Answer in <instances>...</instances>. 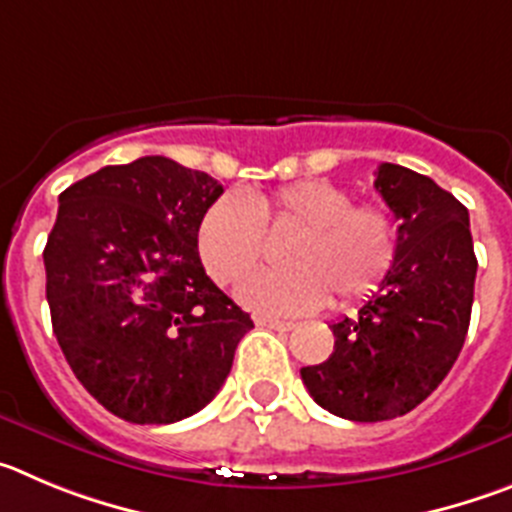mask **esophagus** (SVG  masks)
I'll return each mask as SVG.
<instances>
[{
	"label": "esophagus",
	"instance_id": "1",
	"mask_svg": "<svg viewBox=\"0 0 512 512\" xmlns=\"http://www.w3.org/2000/svg\"><path fill=\"white\" fill-rule=\"evenodd\" d=\"M257 326L262 329H275V331H290L296 324H290V321H278V319H267V316H257L255 319Z\"/></svg>",
	"mask_w": 512,
	"mask_h": 512
}]
</instances>
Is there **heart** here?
<instances>
[{"mask_svg":"<svg viewBox=\"0 0 512 512\" xmlns=\"http://www.w3.org/2000/svg\"><path fill=\"white\" fill-rule=\"evenodd\" d=\"M265 229H298L285 270H257L237 288L262 313H308L329 301L367 298L398 260V224L388 209L354 206L347 188L298 181L273 193H224L199 224V255L216 283H234L260 260Z\"/></svg>","mask_w":512,"mask_h":512,"instance_id":"b5f03b06","label":"heart"}]
</instances>
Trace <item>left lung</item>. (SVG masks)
Wrapping results in <instances>:
<instances>
[{
    "instance_id": "left-lung-1",
    "label": "left lung",
    "mask_w": 512,
    "mask_h": 512,
    "mask_svg": "<svg viewBox=\"0 0 512 512\" xmlns=\"http://www.w3.org/2000/svg\"><path fill=\"white\" fill-rule=\"evenodd\" d=\"M398 227V260L354 319L331 324L334 352L303 367L311 398L347 421L405 416L462 352L474 301L469 211L431 178L395 163L375 173Z\"/></svg>"
}]
</instances>
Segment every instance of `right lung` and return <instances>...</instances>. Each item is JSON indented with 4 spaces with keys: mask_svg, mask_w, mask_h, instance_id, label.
Returning <instances> with one entry per match:
<instances>
[{
    "mask_svg": "<svg viewBox=\"0 0 512 512\" xmlns=\"http://www.w3.org/2000/svg\"><path fill=\"white\" fill-rule=\"evenodd\" d=\"M222 193L204 170L145 155L58 196L43 252L55 339L78 382L124 421L199 413L255 326L199 257L201 216Z\"/></svg>",
    "mask_w": 512,
    "mask_h": 512,
    "instance_id": "add662e5",
    "label": "right lung"
}]
</instances>
